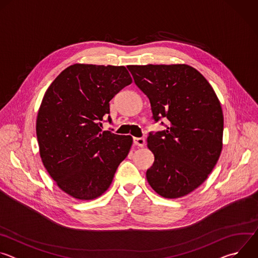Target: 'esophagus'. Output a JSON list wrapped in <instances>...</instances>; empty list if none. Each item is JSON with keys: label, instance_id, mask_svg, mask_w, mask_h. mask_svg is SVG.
Returning a JSON list of instances; mask_svg holds the SVG:
<instances>
[{"label": "esophagus", "instance_id": "obj_1", "mask_svg": "<svg viewBox=\"0 0 258 258\" xmlns=\"http://www.w3.org/2000/svg\"><path fill=\"white\" fill-rule=\"evenodd\" d=\"M145 139L144 138H134V144L136 146H139V147H144L145 146Z\"/></svg>", "mask_w": 258, "mask_h": 258}]
</instances>
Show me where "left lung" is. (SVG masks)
Listing matches in <instances>:
<instances>
[{"mask_svg":"<svg viewBox=\"0 0 258 258\" xmlns=\"http://www.w3.org/2000/svg\"><path fill=\"white\" fill-rule=\"evenodd\" d=\"M138 88L149 98L153 118L166 130L148 137L154 163L146 172L151 188L175 199L208 177L223 149L224 115L207 80L187 64L130 65Z\"/></svg>","mask_w":258,"mask_h":258,"instance_id":"1","label":"left lung"}]
</instances>
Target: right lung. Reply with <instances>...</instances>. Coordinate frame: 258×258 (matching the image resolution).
Segmentation results:
<instances>
[{"mask_svg":"<svg viewBox=\"0 0 258 258\" xmlns=\"http://www.w3.org/2000/svg\"><path fill=\"white\" fill-rule=\"evenodd\" d=\"M132 82L124 66L77 63L65 68L46 91L35 124L40 155L69 196L100 197L127 156L133 138L102 132L101 122L110 113V100Z\"/></svg>","mask_w":258,"mask_h":258,"instance_id":"obj_1","label":"right lung"}]
</instances>
